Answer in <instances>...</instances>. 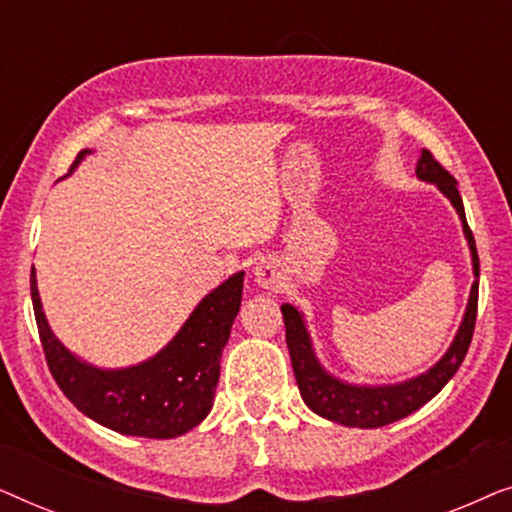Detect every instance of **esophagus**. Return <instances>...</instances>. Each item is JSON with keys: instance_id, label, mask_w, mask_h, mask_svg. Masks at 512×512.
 Here are the masks:
<instances>
[{"instance_id": "34e87169", "label": "esophagus", "mask_w": 512, "mask_h": 512, "mask_svg": "<svg viewBox=\"0 0 512 512\" xmlns=\"http://www.w3.org/2000/svg\"><path fill=\"white\" fill-rule=\"evenodd\" d=\"M254 279L258 286L270 289V286H275L279 279H282V272H279V265L272 261V258H261V261L254 265Z\"/></svg>"}]
</instances>
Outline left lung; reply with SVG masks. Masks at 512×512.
I'll return each mask as SVG.
<instances>
[{
	"label": "left lung",
	"mask_w": 512,
	"mask_h": 512,
	"mask_svg": "<svg viewBox=\"0 0 512 512\" xmlns=\"http://www.w3.org/2000/svg\"><path fill=\"white\" fill-rule=\"evenodd\" d=\"M417 177L424 181L436 184L443 191L464 221V233L471 247L473 256V289L471 298H468V307L461 321L457 338H454L452 347L431 370L424 375L408 380L403 384H391V387H354V384H345L328 375L317 356L312 352L310 335L305 331L303 317L296 307L282 305L284 326H286V345H289L293 375H296L300 396L307 403V408L317 412V415L331 419V422L345 424V426H359V429H377V426H387L398 419L408 417L410 412L422 408L429 403L452 375L457 373L461 361L471 347L475 317H478V277H480V261L478 249H475V240L471 228L466 223V212L461 195L457 191V179L445 170L443 165L433 158L431 151H422V158L417 160Z\"/></svg>",
	"instance_id": "8db88e82"
}]
</instances>
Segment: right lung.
Instances as JSON below:
<instances>
[{
    "instance_id": "1",
    "label": "right lung",
    "mask_w": 512,
    "mask_h": 512,
    "mask_svg": "<svg viewBox=\"0 0 512 512\" xmlns=\"http://www.w3.org/2000/svg\"><path fill=\"white\" fill-rule=\"evenodd\" d=\"M79 151L74 165L86 156ZM72 165V167H74ZM244 272L202 298L163 352L125 370H100L67 352L41 310L37 279L30 277L34 319L48 370L69 401L97 424L125 436L177 438L209 415L221 373V352L240 312Z\"/></svg>"
}]
</instances>
